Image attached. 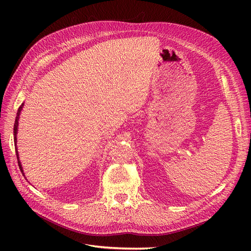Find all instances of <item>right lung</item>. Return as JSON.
Here are the masks:
<instances>
[{"instance_id": "add662e5", "label": "right lung", "mask_w": 251, "mask_h": 251, "mask_svg": "<svg viewBox=\"0 0 251 251\" xmlns=\"http://www.w3.org/2000/svg\"><path fill=\"white\" fill-rule=\"evenodd\" d=\"M23 105H24V103H22L20 105V108L18 110V113H17V117H16V121H14V126H13V135H14V144L17 146V133H18V126H19V118H20V115H21V111L23 109ZM16 151H17V157H18V163H19V166H20V170L21 172L23 173V175H24V171H23V168H22V164H21V161H20V158H19V153H18V149H16Z\"/></svg>"}]
</instances>
